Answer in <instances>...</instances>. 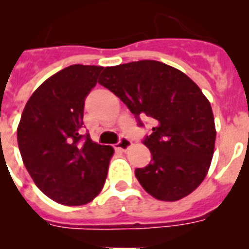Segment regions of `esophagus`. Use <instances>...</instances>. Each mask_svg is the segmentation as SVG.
<instances>
[{
    "label": "esophagus",
    "instance_id": "obj_1",
    "mask_svg": "<svg viewBox=\"0 0 249 249\" xmlns=\"http://www.w3.org/2000/svg\"><path fill=\"white\" fill-rule=\"evenodd\" d=\"M131 144H132L131 141H129L127 137H123L122 136L117 143L114 144V148L120 149V151H126V149H128L129 147H131Z\"/></svg>",
    "mask_w": 249,
    "mask_h": 249
}]
</instances>
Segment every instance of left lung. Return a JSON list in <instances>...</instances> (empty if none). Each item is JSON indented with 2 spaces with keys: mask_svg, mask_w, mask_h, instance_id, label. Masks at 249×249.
I'll list each match as a JSON object with an SVG mask.
<instances>
[{
  "mask_svg": "<svg viewBox=\"0 0 249 249\" xmlns=\"http://www.w3.org/2000/svg\"><path fill=\"white\" fill-rule=\"evenodd\" d=\"M100 85L121 98L135 114L155 126L143 144L151 163L135 175L147 193L160 201H178L197 188L213 157L215 127L211 103L199 87L177 68L143 59L106 67Z\"/></svg>",
  "mask_w": 249,
  "mask_h": 249,
  "instance_id": "1",
  "label": "left lung"
}]
</instances>
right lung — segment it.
I'll use <instances>...</instances> for the list:
<instances>
[{"label": "right lung", "mask_w": 249, "mask_h": 249, "mask_svg": "<svg viewBox=\"0 0 249 249\" xmlns=\"http://www.w3.org/2000/svg\"><path fill=\"white\" fill-rule=\"evenodd\" d=\"M103 67L72 65L46 80L22 112L17 142L36 186L65 206L91 202L105 184L113 148L83 133L86 97Z\"/></svg>", "instance_id": "add662e5"}]
</instances>
